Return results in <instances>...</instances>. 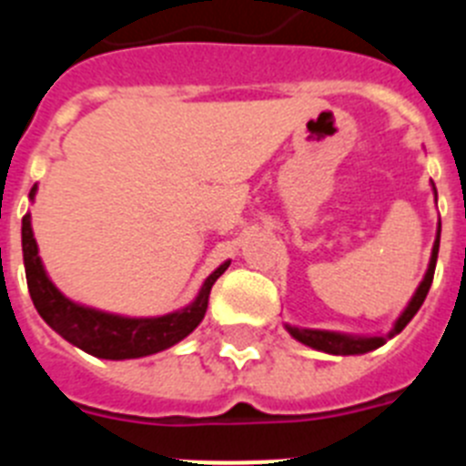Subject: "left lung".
<instances>
[{"label":"left lung","instance_id":"left-lung-1","mask_svg":"<svg viewBox=\"0 0 466 466\" xmlns=\"http://www.w3.org/2000/svg\"><path fill=\"white\" fill-rule=\"evenodd\" d=\"M439 240H441V224H439V236H436L434 249H431V261L430 268H427L425 279L420 282L418 291L410 299L409 308L403 310V315L399 317L397 324H394L390 339L394 333L403 331V327L410 322L415 317V312L420 310V306L425 303L427 294H430L431 279H434V268H436V257H439ZM287 331L294 336L296 340H300L303 345H310L315 350H322V352H329V355H364V352H371V350L380 348V345L387 343L385 336H371V339H357V336H345V333H333V331H315V329H296L287 327Z\"/></svg>","mask_w":466,"mask_h":466}]
</instances>
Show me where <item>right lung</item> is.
Listing matches in <instances>:
<instances>
[{"instance_id":"right-lung-1","label":"right lung","mask_w":466,"mask_h":466,"mask_svg":"<svg viewBox=\"0 0 466 466\" xmlns=\"http://www.w3.org/2000/svg\"><path fill=\"white\" fill-rule=\"evenodd\" d=\"M35 191L36 187H32L30 198H35ZM23 261L32 303H35L36 312L44 317V322L53 331L60 333L65 340L88 355L100 357V360H137V357L154 355L160 350L172 348L175 343L187 339L188 333L203 322L212 284L224 275L230 263L226 261L205 279L198 299L184 310L163 317L130 319V317L106 315V312L76 306L53 287L46 270L41 266L36 240L32 236L30 214L23 217Z\"/></svg>"}]
</instances>
